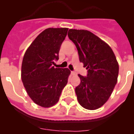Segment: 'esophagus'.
<instances>
[{"mask_svg": "<svg viewBox=\"0 0 134 134\" xmlns=\"http://www.w3.org/2000/svg\"><path fill=\"white\" fill-rule=\"evenodd\" d=\"M71 75H76V73L75 71H71Z\"/></svg>", "mask_w": 134, "mask_h": 134, "instance_id": "1", "label": "esophagus"}]
</instances>
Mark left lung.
<instances>
[{
  "instance_id": "obj_1",
  "label": "left lung",
  "mask_w": 134,
  "mask_h": 134,
  "mask_svg": "<svg viewBox=\"0 0 134 134\" xmlns=\"http://www.w3.org/2000/svg\"><path fill=\"white\" fill-rule=\"evenodd\" d=\"M68 37L88 69L87 76L79 74L81 83L75 88L79 103L88 110L97 109L107 102L117 83L119 66L115 55L106 42L88 30L69 29Z\"/></svg>"
}]
</instances>
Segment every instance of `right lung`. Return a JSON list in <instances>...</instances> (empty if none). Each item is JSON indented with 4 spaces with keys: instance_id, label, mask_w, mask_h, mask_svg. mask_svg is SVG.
<instances>
[{
    "instance_id": "add662e5",
    "label": "right lung",
    "mask_w": 134,
    "mask_h": 134,
    "mask_svg": "<svg viewBox=\"0 0 134 134\" xmlns=\"http://www.w3.org/2000/svg\"><path fill=\"white\" fill-rule=\"evenodd\" d=\"M68 28H47L37 37L24 54L21 79L27 93L39 106L48 108L58 102L70 71L55 68L54 60Z\"/></svg>"
}]
</instances>
